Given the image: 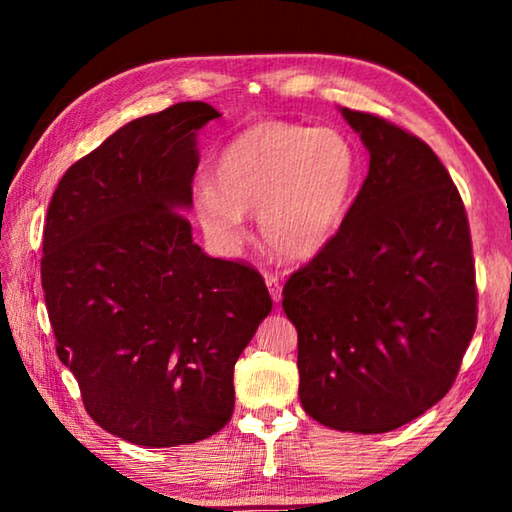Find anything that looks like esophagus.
Listing matches in <instances>:
<instances>
[{
    "instance_id": "1",
    "label": "esophagus",
    "mask_w": 512,
    "mask_h": 512,
    "mask_svg": "<svg viewBox=\"0 0 512 512\" xmlns=\"http://www.w3.org/2000/svg\"><path fill=\"white\" fill-rule=\"evenodd\" d=\"M266 287L271 291V298L273 302H280L282 300V287H280V280H277V275H266Z\"/></svg>"
}]
</instances>
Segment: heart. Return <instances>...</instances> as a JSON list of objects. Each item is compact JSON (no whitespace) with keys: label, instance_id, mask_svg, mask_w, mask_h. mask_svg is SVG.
Masks as SVG:
<instances>
[{"label":"heart","instance_id":"obj_1","mask_svg":"<svg viewBox=\"0 0 512 512\" xmlns=\"http://www.w3.org/2000/svg\"><path fill=\"white\" fill-rule=\"evenodd\" d=\"M359 176V153L336 128L257 121L223 146L194 212L221 246L239 241L244 214L255 212L259 237L273 253L305 259L339 232Z\"/></svg>","mask_w":512,"mask_h":512}]
</instances>
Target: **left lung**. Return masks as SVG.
Wrapping results in <instances>:
<instances>
[{"mask_svg": "<svg viewBox=\"0 0 512 512\" xmlns=\"http://www.w3.org/2000/svg\"><path fill=\"white\" fill-rule=\"evenodd\" d=\"M370 153L339 232L282 291L300 404L336 431L386 433L452 388L476 327L470 225L427 144L341 108Z\"/></svg>", "mask_w": 512, "mask_h": 512, "instance_id": "1", "label": "left lung"}]
</instances>
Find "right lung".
<instances>
[{
    "mask_svg": "<svg viewBox=\"0 0 512 512\" xmlns=\"http://www.w3.org/2000/svg\"><path fill=\"white\" fill-rule=\"evenodd\" d=\"M221 117L183 101L128 121L65 171L42 241L58 359L85 411L142 447L198 443L235 409V363L271 314L255 268L194 244L198 131Z\"/></svg>",
    "mask_w": 512,
    "mask_h": 512,
    "instance_id": "obj_1",
    "label": "right lung"
}]
</instances>
